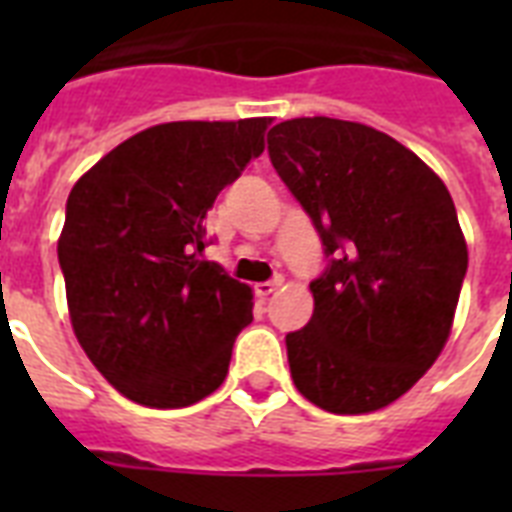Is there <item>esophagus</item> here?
Returning <instances> with one entry per match:
<instances>
[{
    "label": "esophagus",
    "mask_w": 512,
    "mask_h": 512,
    "mask_svg": "<svg viewBox=\"0 0 512 512\" xmlns=\"http://www.w3.org/2000/svg\"><path fill=\"white\" fill-rule=\"evenodd\" d=\"M281 287V279H271V281H260V284H255V295L260 297V300H265V297H271L276 289Z\"/></svg>",
    "instance_id": "esophagus-1"
}]
</instances>
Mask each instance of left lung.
I'll use <instances>...</instances> for the list:
<instances>
[{"label":"left lung","mask_w":512,"mask_h":512,"mask_svg":"<svg viewBox=\"0 0 512 512\" xmlns=\"http://www.w3.org/2000/svg\"><path fill=\"white\" fill-rule=\"evenodd\" d=\"M268 156L327 255L311 321L287 335L297 390L332 414L393 404L452 332L468 271L452 196L420 156L358 122H281Z\"/></svg>","instance_id":"1"}]
</instances>
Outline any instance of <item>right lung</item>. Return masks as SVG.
<instances>
[{"mask_svg": "<svg viewBox=\"0 0 512 512\" xmlns=\"http://www.w3.org/2000/svg\"><path fill=\"white\" fill-rule=\"evenodd\" d=\"M268 124H156L68 193L58 260L74 335L130 401L180 409L223 385L252 289L201 257L207 212L263 154Z\"/></svg>", "mask_w": 512, "mask_h": 512, "instance_id": "1", "label": "right lung"}]
</instances>
